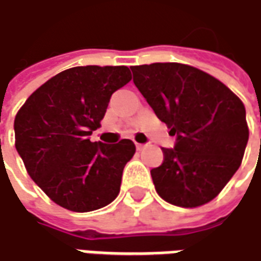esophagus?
I'll return each mask as SVG.
<instances>
[{"label": "esophagus", "instance_id": "34e87169", "mask_svg": "<svg viewBox=\"0 0 261 261\" xmlns=\"http://www.w3.org/2000/svg\"><path fill=\"white\" fill-rule=\"evenodd\" d=\"M136 147H137L138 151H141V150H144L145 147H147V144H140V143H136Z\"/></svg>", "mask_w": 261, "mask_h": 261}]
</instances>
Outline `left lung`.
<instances>
[{"label": "left lung", "mask_w": 261, "mask_h": 261, "mask_svg": "<svg viewBox=\"0 0 261 261\" xmlns=\"http://www.w3.org/2000/svg\"><path fill=\"white\" fill-rule=\"evenodd\" d=\"M133 81L155 116L175 136L151 170L163 200L198 207L219 194L242 164L249 141L246 108L221 81L178 63L131 67Z\"/></svg>", "instance_id": "1"}]
</instances>
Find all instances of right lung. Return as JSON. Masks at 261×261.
<instances>
[{
    "label": "right lung",
    "mask_w": 261,
    "mask_h": 261,
    "mask_svg": "<svg viewBox=\"0 0 261 261\" xmlns=\"http://www.w3.org/2000/svg\"><path fill=\"white\" fill-rule=\"evenodd\" d=\"M131 80L125 65H86L61 71L35 90L14 120L15 148L35 184L54 203L86 213L120 193L136 145L91 143L114 91Z\"/></svg>",
    "instance_id": "add662e5"
}]
</instances>
